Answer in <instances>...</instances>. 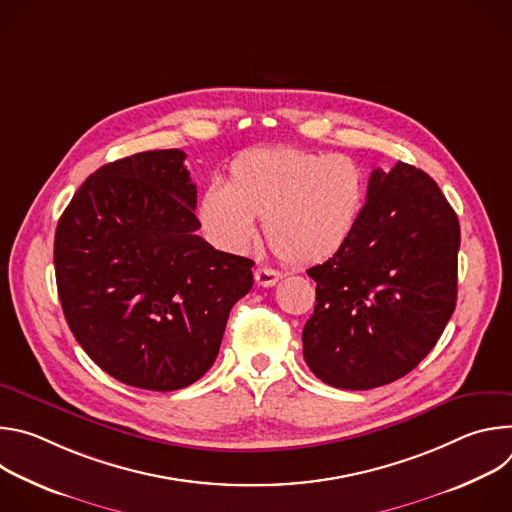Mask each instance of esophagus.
<instances>
[{
    "label": "esophagus",
    "mask_w": 512,
    "mask_h": 512,
    "mask_svg": "<svg viewBox=\"0 0 512 512\" xmlns=\"http://www.w3.org/2000/svg\"><path fill=\"white\" fill-rule=\"evenodd\" d=\"M255 283L257 285H261V287H271V285H275L277 281H279V271H275V269H269V267H257L255 269Z\"/></svg>",
    "instance_id": "obj_1"
}]
</instances>
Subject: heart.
<instances>
[{"instance_id":"obj_1","label":"heart","mask_w":512,"mask_h":512,"mask_svg":"<svg viewBox=\"0 0 512 512\" xmlns=\"http://www.w3.org/2000/svg\"><path fill=\"white\" fill-rule=\"evenodd\" d=\"M364 196L367 180L354 160L279 145L241 154L231 164L229 184L204 188L198 214L208 237L235 253L255 241L259 216L285 263L314 265L348 243Z\"/></svg>"}]
</instances>
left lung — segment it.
Wrapping results in <instances>:
<instances>
[{"instance_id": "1", "label": "left lung", "mask_w": 512, "mask_h": 512, "mask_svg": "<svg viewBox=\"0 0 512 512\" xmlns=\"http://www.w3.org/2000/svg\"><path fill=\"white\" fill-rule=\"evenodd\" d=\"M460 223L425 172L373 170L348 243L310 267L316 308L304 358L330 387L367 391L413 371L440 340L458 298Z\"/></svg>"}]
</instances>
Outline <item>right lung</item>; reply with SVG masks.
I'll return each instance as SVG.
<instances>
[{
	"mask_svg": "<svg viewBox=\"0 0 512 512\" xmlns=\"http://www.w3.org/2000/svg\"><path fill=\"white\" fill-rule=\"evenodd\" d=\"M180 150L141 152L91 174L54 237L70 332L113 379L148 391L198 381L221 348L253 261L196 235V186Z\"/></svg>",
	"mask_w": 512,
	"mask_h": 512,
	"instance_id": "obj_1",
	"label": "right lung"
}]
</instances>
